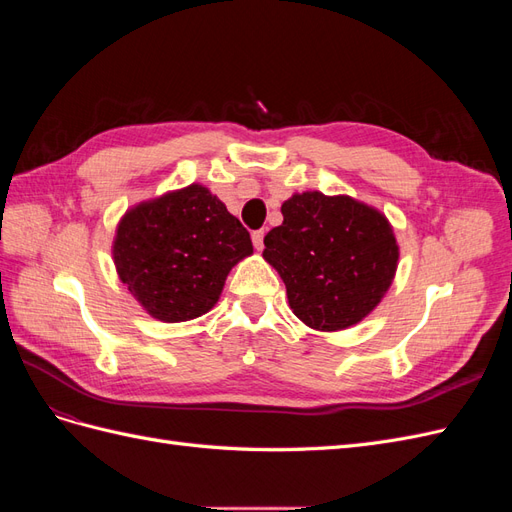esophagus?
<instances>
[{"label":"esophagus","instance_id":"1","mask_svg":"<svg viewBox=\"0 0 512 512\" xmlns=\"http://www.w3.org/2000/svg\"><path fill=\"white\" fill-rule=\"evenodd\" d=\"M252 243H254L256 250H262V247H265V230H254L252 232Z\"/></svg>","mask_w":512,"mask_h":512}]
</instances>
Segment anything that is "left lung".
<instances>
[{"mask_svg": "<svg viewBox=\"0 0 512 512\" xmlns=\"http://www.w3.org/2000/svg\"><path fill=\"white\" fill-rule=\"evenodd\" d=\"M282 215L262 256L284 280L294 316L318 331L361 322L395 277L399 247L389 220L350 196L322 192L294 194Z\"/></svg>", "mask_w": 512, "mask_h": 512, "instance_id": "1", "label": "left lung"}]
</instances>
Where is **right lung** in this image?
Listing matches in <instances>:
<instances>
[{
  "label": "right lung",
  "mask_w": 512,
  "mask_h": 512,
  "mask_svg": "<svg viewBox=\"0 0 512 512\" xmlns=\"http://www.w3.org/2000/svg\"><path fill=\"white\" fill-rule=\"evenodd\" d=\"M252 252L250 232L198 183L130 209L113 243L119 280L164 322L207 314L230 269Z\"/></svg>",
  "instance_id": "right-lung-1"
}]
</instances>
